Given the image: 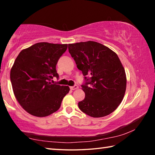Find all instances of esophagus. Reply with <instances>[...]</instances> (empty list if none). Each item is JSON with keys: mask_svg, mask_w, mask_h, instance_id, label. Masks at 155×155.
<instances>
[{"mask_svg": "<svg viewBox=\"0 0 155 155\" xmlns=\"http://www.w3.org/2000/svg\"><path fill=\"white\" fill-rule=\"evenodd\" d=\"M70 88L71 90H77V89H78V87L77 85H74V86H72V87H70Z\"/></svg>", "mask_w": 155, "mask_h": 155, "instance_id": "esophagus-1", "label": "esophagus"}]
</instances>
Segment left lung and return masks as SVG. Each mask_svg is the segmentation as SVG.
I'll return each instance as SVG.
<instances>
[{"instance_id":"8db88e82","label":"left lung","mask_w":155,"mask_h":155,"mask_svg":"<svg viewBox=\"0 0 155 155\" xmlns=\"http://www.w3.org/2000/svg\"><path fill=\"white\" fill-rule=\"evenodd\" d=\"M68 51L85 83L82 89L84 100L79 109L93 117H101L114 112L120 105L127 88L125 70L115 52L96 41L68 44Z\"/></svg>"}]
</instances>
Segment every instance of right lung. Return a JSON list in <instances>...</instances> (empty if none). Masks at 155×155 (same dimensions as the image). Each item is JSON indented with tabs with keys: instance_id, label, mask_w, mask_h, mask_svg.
Masks as SVG:
<instances>
[{
	"instance_id": "obj_1",
	"label": "right lung",
	"mask_w": 155,
	"mask_h": 155,
	"mask_svg": "<svg viewBox=\"0 0 155 155\" xmlns=\"http://www.w3.org/2000/svg\"><path fill=\"white\" fill-rule=\"evenodd\" d=\"M68 44L39 42L21 51L10 72L15 98L31 115L46 117L57 111L70 87L52 84L56 65Z\"/></svg>"
}]
</instances>
